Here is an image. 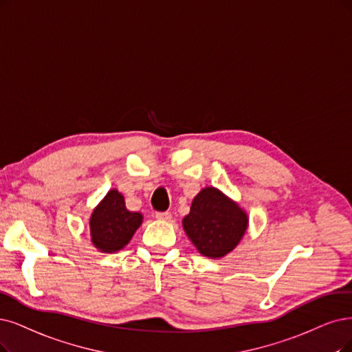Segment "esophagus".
Here are the masks:
<instances>
[{
  "label": "esophagus",
  "instance_id": "1",
  "mask_svg": "<svg viewBox=\"0 0 352 352\" xmlns=\"http://www.w3.org/2000/svg\"><path fill=\"white\" fill-rule=\"evenodd\" d=\"M155 216H156V219L164 220V222H169V220L173 219V214L169 212H156Z\"/></svg>",
  "mask_w": 352,
  "mask_h": 352
}]
</instances>
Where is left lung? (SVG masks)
<instances>
[{"instance_id":"8db88e82","label":"left lung","mask_w":352,"mask_h":352,"mask_svg":"<svg viewBox=\"0 0 352 352\" xmlns=\"http://www.w3.org/2000/svg\"><path fill=\"white\" fill-rule=\"evenodd\" d=\"M183 226L200 254L220 258L242 239L248 228V217L236 203L219 190L207 187L194 197Z\"/></svg>"}]
</instances>
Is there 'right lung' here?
<instances>
[{
    "label": "right lung",
    "mask_w": 352,
    "mask_h": 352,
    "mask_svg": "<svg viewBox=\"0 0 352 352\" xmlns=\"http://www.w3.org/2000/svg\"><path fill=\"white\" fill-rule=\"evenodd\" d=\"M140 223L142 214L129 212L122 194L111 190L91 214V241L102 252H116L129 243Z\"/></svg>",
    "instance_id": "obj_1"
}]
</instances>
